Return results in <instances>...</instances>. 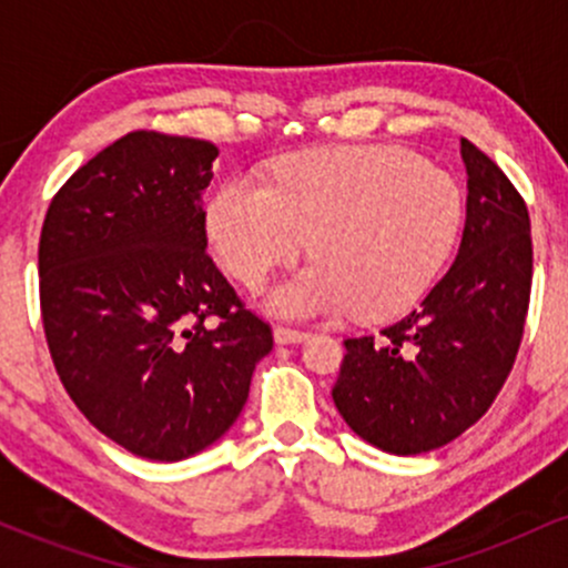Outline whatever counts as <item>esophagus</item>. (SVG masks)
Here are the masks:
<instances>
[{
  "label": "esophagus",
  "instance_id": "esophagus-1",
  "mask_svg": "<svg viewBox=\"0 0 568 568\" xmlns=\"http://www.w3.org/2000/svg\"><path fill=\"white\" fill-rule=\"evenodd\" d=\"M310 336L306 331L302 328H291V325H275V342L277 344H296V342H304V338Z\"/></svg>",
  "mask_w": 568,
  "mask_h": 568
}]
</instances>
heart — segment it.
Wrapping results in <instances>:
<instances>
[{
    "label": "heart",
    "mask_w": 568,
    "mask_h": 568,
    "mask_svg": "<svg viewBox=\"0 0 568 568\" xmlns=\"http://www.w3.org/2000/svg\"><path fill=\"white\" fill-rule=\"evenodd\" d=\"M465 200L440 168L395 146H338L283 160L272 186L232 175L207 207L221 264L258 285L306 251L266 304L283 317L382 321L419 302L462 230Z\"/></svg>",
    "instance_id": "obj_1"
}]
</instances>
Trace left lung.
Masks as SVG:
<instances>
[{
  "label": "left lung",
  "mask_w": 568,
  "mask_h": 568,
  "mask_svg": "<svg viewBox=\"0 0 568 568\" xmlns=\"http://www.w3.org/2000/svg\"><path fill=\"white\" fill-rule=\"evenodd\" d=\"M467 221L425 302L379 334L344 338L334 384L344 422L382 452L425 454L459 438L510 376L531 296V221L513 181L462 139Z\"/></svg>",
  "instance_id": "1"
}]
</instances>
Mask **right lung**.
<instances>
[{"label":"right lung","mask_w":568,"mask_h":568,"mask_svg":"<svg viewBox=\"0 0 568 568\" xmlns=\"http://www.w3.org/2000/svg\"><path fill=\"white\" fill-rule=\"evenodd\" d=\"M211 141L133 130L55 192L39 306L61 384L130 454L179 462L234 425L272 328L207 256Z\"/></svg>","instance_id":"add662e5"}]
</instances>
